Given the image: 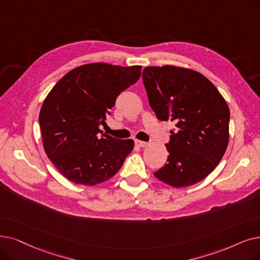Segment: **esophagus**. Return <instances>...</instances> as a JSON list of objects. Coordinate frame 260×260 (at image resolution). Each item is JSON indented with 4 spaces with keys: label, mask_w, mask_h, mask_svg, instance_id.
Returning <instances> with one entry per match:
<instances>
[{
    "label": "esophagus",
    "mask_w": 260,
    "mask_h": 260,
    "mask_svg": "<svg viewBox=\"0 0 260 260\" xmlns=\"http://www.w3.org/2000/svg\"><path fill=\"white\" fill-rule=\"evenodd\" d=\"M135 144H136L137 146H139V148H145V146H148V142H144V141H141V140H135Z\"/></svg>",
    "instance_id": "esophagus-1"
}]
</instances>
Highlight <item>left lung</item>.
Wrapping results in <instances>:
<instances>
[{"mask_svg":"<svg viewBox=\"0 0 260 260\" xmlns=\"http://www.w3.org/2000/svg\"><path fill=\"white\" fill-rule=\"evenodd\" d=\"M142 80L157 119L175 123L166 143L167 162L154 175L172 187L201 182L214 170L228 148L226 102L208 78L185 68L146 67Z\"/></svg>","mask_w":260,"mask_h":260,"instance_id":"1","label":"left lung"}]
</instances>
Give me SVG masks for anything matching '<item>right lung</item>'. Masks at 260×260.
<instances>
[{"mask_svg":"<svg viewBox=\"0 0 260 260\" xmlns=\"http://www.w3.org/2000/svg\"><path fill=\"white\" fill-rule=\"evenodd\" d=\"M141 67L89 63L68 72L44 100L39 114L43 148L71 182L93 186L114 176L134 149L133 139L103 134L119 94L136 83Z\"/></svg>","mask_w":260,"mask_h":260,"instance_id":"obj_1","label":"right lung"}]
</instances>
